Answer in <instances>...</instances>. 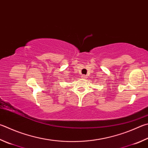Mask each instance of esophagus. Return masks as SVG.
Instances as JSON below:
<instances>
[{
  "label": "esophagus",
  "mask_w": 148,
  "mask_h": 148,
  "mask_svg": "<svg viewBox=\"0 0 148 148\" xmlns=\"http://www.w3.org/2000/svg\"><path fill=\"white\" fill-rule=\"evenodd\" d=\"M82 78L85 79V78H87V76H86L85 75H82Z\"/></svg>",
  "instance_id": "esophagus-1"
}]
</instances>
